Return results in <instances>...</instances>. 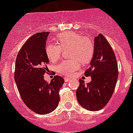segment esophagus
Wrapping results in <instances>:
<instances>
[{
  "label": "esophagus",
  "mask_w": 133,
  "mask_h": 133,
  "mask_svg": "<svg viewBox=\"0 0 133 133\" xmlns=\"http://www.w3.org/2000/svg\"><path fill=\"white\" fill-rule=\"evenodd\" d=\"M64 80L65 82H68V81H69L70 80V78H68V77H65Z\"/></svg>",
  "instance_id": "34e87169"
}]
</instances>
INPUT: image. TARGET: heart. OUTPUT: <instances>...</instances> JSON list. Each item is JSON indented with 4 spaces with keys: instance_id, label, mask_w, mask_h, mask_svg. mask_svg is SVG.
Segmentation results:
<instances>
[{
    "instance_id": "b5f03b06",
    "label": "heart",
    "mask_w": 133,
    "mask_h": 133,
    "mask_svg": "<svg viewBox=\"0 0 133 133\" xmlns=\"http://www.w3.org/2000/svg\"><path fill=\"white\" fill-rule=\"evenodd\" d=\"M57 44H48L45 53L48 59L55 62L61 57L62 50L70 48L69 56L72 60L63 61L56 66L57 72L67 76L72 75L80 68V62L88 63L94 54V43L88 37L74 32H67L56 36Z\"/></svg>"
}]
</instances>
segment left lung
I'll use <instances>...</instances> for the list:
<instances>
[{
    "mask_svg": "<svg viewBox=\"0 0 133 133\" xmlns=\"http://www.w3.org/2000/svg\"><path fill=\"white\" fill-rule=\"evenodd\" d=\"M90 67L85 72L92 81L85 84L79 79L76 95L83 108L90 111L102 109L113 94L118 79V66L112 48L101 34L95 37Z\"/></svg>",
    "mask_w": 133,
    "mask_h": 133,
    "instance_id": "1",
    "label": "left lung"
}]
</instances>
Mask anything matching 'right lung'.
<instances>
[{"mask_svg": "<svg viewBox=\"0 0 133 133\" xmlns=\"http://www.w3.org/2000/svg\"><path fill=\"white\" fill-rule=\"evenodd\" d=\"M48 32L36 33L27 40L16 59L14 79L21 99L39 115L50 113L58 106V91L64 79L56 75L48 83L44 79L49 59L45 53Z\"/></svg>", "mask_w": 133, "mask_h": 133, "instance_id": "right-lung-1", "label": "right lung"}]
</instances>
